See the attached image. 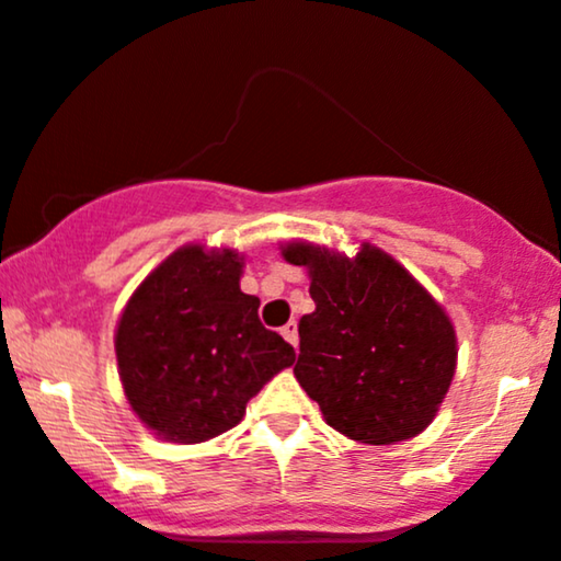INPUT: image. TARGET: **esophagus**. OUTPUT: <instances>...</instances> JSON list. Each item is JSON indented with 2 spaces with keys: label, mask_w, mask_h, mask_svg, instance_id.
<instances>
[{
  "label": "esophagus",
  "mask_w": 561,
  "mask_h": 561,
  "mask_svg": "<svg viewBox=\"0 0 561 561\" xmlns=\"http://www.w3.org/2000/svg\"><path fill=\"white\" fill-rule=\"evenodd\" d=\"M282 336H285L289 345L298 350V321H289L287 327H282Z\"/></svg>",
  "instance_id": "34e87169"
}]
</instances>
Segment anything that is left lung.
Segmentation results:
<instances>
[{"instance_id":"left-lung-1","label":"left lung","mask_w":561,"mask_h":561,"mask_svg":"<svg viewBox=\"0 0 561 561\" xmlns=\"http://www.w3.org/2000/svg\"><path fill=\"white\" fill-rule=\"evenodd\" d=\"M282 259L310 279L295 379L323 421L360 444H397L426 431L457 368L455 323L400 261L363 242L355 255L306 240Z\"/></svg>"}]
</instances>
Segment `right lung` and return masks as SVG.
<instances>
[{"instance_id":"1","label":"right lung","mask_w":561,"mask_h":561,"mask_svg":"<svg viewBox=\"0 0 561 561\" xmlns=\"http://www.w3.org/2000/svg\"><path fill=\"white\" fill-rule=\"evenodd\" d=\"M242 255L187 242L130 295L114 332L119 381L148 431L201 444L238 426L263 383L295 350L259 321L261 300L240 289Z\"/></svg>"}]
</instances>
